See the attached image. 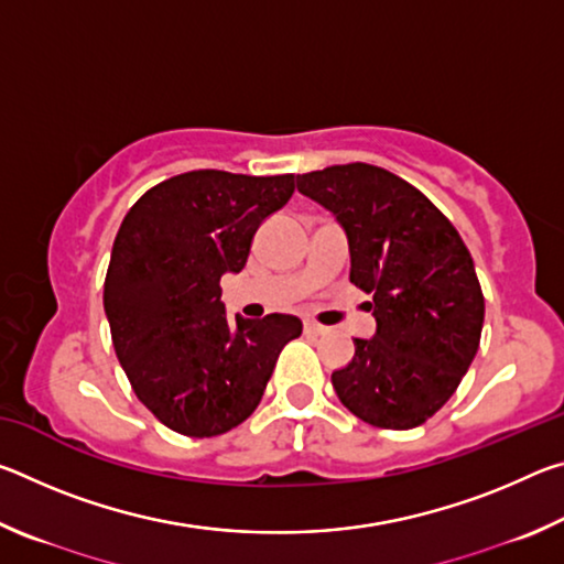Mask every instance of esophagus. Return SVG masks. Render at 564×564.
Masks as SVG:
<instances>
[{"instance_id": "34e87169", "label": "esophagus", "mask_w": 564, "mask_h": 564, "mask_svg": "<svg viewBox=\"0 0 564 564\" xmlns=\"http://www.w3.org/2000/svg\"><path fill=\"white\" fill-rule=\"evenodd\" d=\"M303 330L308 333V336H321V333H326V328L318 326V323H313V321H305L303 323Z\"/></svg>"}]
</instances>
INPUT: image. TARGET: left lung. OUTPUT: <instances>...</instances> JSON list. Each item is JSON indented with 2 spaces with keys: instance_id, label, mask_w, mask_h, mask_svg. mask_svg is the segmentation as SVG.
Segmentation results:
<instances>
[{
  "instance_id": "obj_1",
  "label": "left lung",
  "mask_w": 564,
  "mask_h": 564,
  "mask_svg": "<svg viewBox=\"0 0 564 564\" xmlns=\"http://www.w3.org/2000/svg\"><path fill=\"white\" fill-rule=\"evenodd\" d=\"M348 238L350 283L373 295V338L330 383L352 415L410 431L441 410L480 346L485 299L455 226L390 171L343 164L295 178Z\"/></svg>"
}]
</instances>
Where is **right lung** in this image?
Listing matches in <instances>:
<instances>
[{
  "label": "right lung",
  "instance_id": "add662e5",
  "mask_svg": "<svg viewBox=\"0 0 564 564\" xmlns=\"http://www.w3.org/2000/svg\"><path fill=\"white\" fill-rule=\"evenodd\" d=\"M293 188V174L188 171L149 188L121 221L104 311L133 393L171 431L214 437L241 425L301 336V318L285 313L231 321L218 285L243 269L253 234Z\"/></svg>",
  "mask_w": 564,
  "mask_h": 564
}]
</instances>
